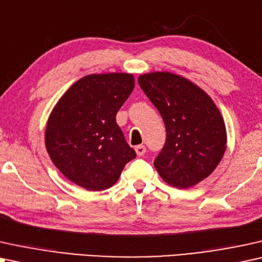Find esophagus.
Segmentation results:
<instances>
[{"label":"esophagus","instance_id":"1","mask_svg":"<svg viewBox=\"0 0 262 262\" xmlns=\"http://www.w3.org/2000/svg\"><path fill=\"white\" fill-rule=\"evenodd\" d=\"M135 152H137V155L140 157V156H144L145 152H146V147L144 145H139L135 147Z\"/></svg>","mask_w":262,"mask_h":262}]
</instances>
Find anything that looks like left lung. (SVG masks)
Here are the masks:
<instances>
[{
  "label": "left lung",
  "mask_w": 262,
  "mask_h": 262,
  "mask_svg": "<svg viewBox=\"0 0 262 262\" xmlns=\"http://www.w3.org/2000/svg\"><path fill=\"white\" fill-rule=\"evenodd\" d=\"M138 80L165 123L166 141L155 160L157 171L171 187H194L214 171L225 153L228 135L221 111L184 76L151 72Z\"/></svg>",
  "instance_id": "left-lung-1"
}]
</instances>
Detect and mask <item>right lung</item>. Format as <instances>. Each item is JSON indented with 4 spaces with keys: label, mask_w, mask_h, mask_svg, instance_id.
Here are the masks:
<instances>
[{
    "label": "right lung",
    "mask_w": 262,
    "mask_h": 262,
    "mask_svg": "<svg viewBox=\"0 0 262 262\" xmlns=\"http://www.w3.org/2000/svg\"><path fill=\"white\" fill-rule=\"evenodd\" d=\"M134 86L130 73L86 75L66 91L49 115L48 155L76 186L105 190L137 156L116 123L117 111Z\"/></svg>",
    "instance_id": "1"
}]
</instances>
